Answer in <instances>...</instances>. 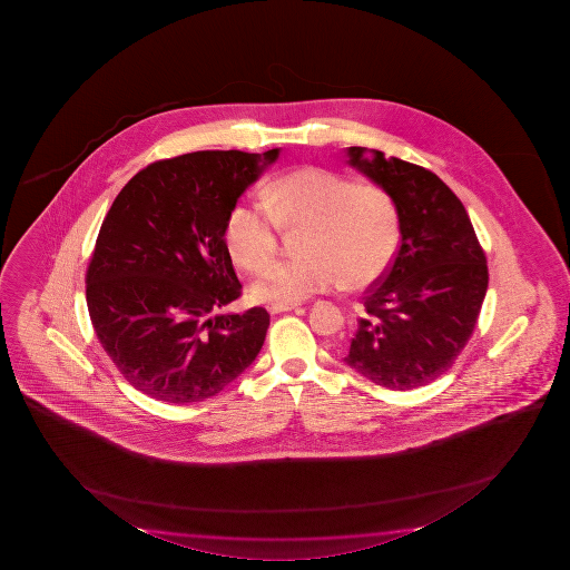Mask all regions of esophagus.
Returning a JSON list of instances; mask_svg holds the SVG:
<instances>
[{
  "label": "esophagus",
  "instance_id": "obj_1",
  "mask_svg": "<svg viewBox=\"0 0 570 570\" xmlns=\"http://www.w3.org/2000/svg\"><path fill=\"white\" fill-rule=\"evenodd\" d=\"M267 309H269V313H273V315H277V313H285V311L297 309V305H283V303H269V305H267Z\"/></svg>",
  "mask_w": 570,
  "mask_h": 570
}]
</instances>
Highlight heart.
Masks as SVG:
<instances>
[{"label":"heart","instance_id":"heart-1","mask_svg":"<svg viewBox=\"0 0 570 570\" xmlns=\"http://www.w3.org/2000/svg\"><path fill=\"white\" fill-rule=\"evenodd\" d=\"M263 205L267 212L237 205L225 222V243L239 267L269 269L281 232L303 235L299 259L279 263L255 281L257 301L295 305L337 287L367 289L385 277L401 245V217L391 194L325 167L305 165L281 175L265 187Z\"/></svg>","mask_w":570,"mask_h":570}]
</instances>
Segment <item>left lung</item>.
Listing matches in <instances>:
<instances>
[{"instance_id":"8db88e82","label":"left lung","mask_w":570,"mask_h":570,"mask_svg":"<svg viewBox=\"0 0 570 570\" xmlns=\"http://www.w3.org/2000/svg\"><path fill=\"white\" fill-rule=\"evenodd\" d=\"M363 154L348 147V164L395 199L401 245L363 297L365 315L343 358L376 385L409 391L453 367L473 337L489 287L487 255L463 203L433 171Z\"/></svg>"}]
</instances>
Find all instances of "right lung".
Wrapping results in <instances>:
<instances>
[{"label": "right lung", "instance_id": "obj_1", "mask_svg": "<svg viewBox=\"0 0 570 570\" xmlns=\"http://www.w3.org/2000/svg\"><path fill=\"white\" fill-rule=\"evenodd\" d=\"M277 155L275 147L159 159L111 203L87 265V311L107 357L137 391L197 403L259 355L269 313H222L242 297L225 222Z\"/></svg>", "mask_w": 570, "mask_h": 570}]
</instances>
